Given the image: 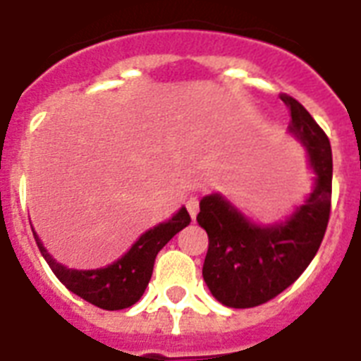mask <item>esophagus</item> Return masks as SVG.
I'll return each mask as SVG.
<instances>
[{
    "label": "esophagus",
    "instance_id": "esophagus-1",
    "mask_svg": "<svg viewBox=\"0 0 361 361\" xmlns=\"http://www.w3.org/2000/svg\"><path fill=\"white\" fill-rule=\"evenodd\" d=\"M185 208H187V212H189V215H191L192 219H195V217H197V214H198V197L191 195V197L187 198Z\"/></svg>",
    "mask_w": 361,
    "mask_h": 361
}]
</instances>
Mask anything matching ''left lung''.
<instances>
[{"label":"left lung","mask_w":361,"mask_h":361,"mask_svg":"<svg viewBox=\"0 0 361 361\" xmlns=\"http://www.w3.org/2000/svg\"><path fill=\"white\" fill-rule=\"evenodd\" d=\"M281 101L290 110L288 129L307 147L314 189L292 217L274 226L252 225L219 195L200 200L197 221L209 240L202 275L226 307H257L288 288L314 258L330 221V140L302 103L286 93Z\"/></svg>","instance_id":"1"}]
</instances>
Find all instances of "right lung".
<instances>
[{
    "instance_id": "obj_1",
    "label": "right lung",
    "mask_w": 361,
    "mask_h": 361,
    "mask_svg": "<svg viewBox=\"0 0 361 361\" xmlns=\"http://www.w3.org/2000/svg\"><path fill=\"white\" fill-rule=\"evenodd\" d=\"M189 223H191V215L187 214L185 208H181L172 219L153 226L152 231L142 234L120 260H116L106 268L86 269V271L69 269L65 268L63 264L56 262L48 255L35 232L33 236L48 266L71 292H75L76 296H80L82 300H86L95 307L120 311V309L135 305L140 300L147 283L152 279L157 252Z\"/></svg>"
}]
</instances>
